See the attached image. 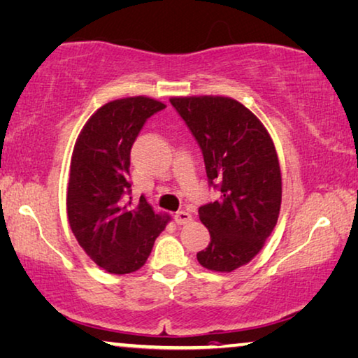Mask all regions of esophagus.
I'll return each instance as SVG.
<instances>
[{"label": "esophagus", "mask_w": 358, "mask_h": 358, "mask_svg": "<svg viewBox=\"0 0 358 358\" xmlns=\"http://www.w3.org/2000/svg\"><path fill=\"white\" fill-rule=\"evenodd\" d=\"M174 221L178 225H185L192 221V214L187 211H178L174 214Z\"/></svg>", "instance_id": "esophagus-1"}]
</instances>
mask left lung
Returning <instances> with one entry per match:
<instances>
[{
	"instance_id": "8db88e82",
	"label": "left lung",
	"mask_w": 358,
	"mask_h": 358,
	"mask_svg": "<svg viewBox=\"0 0 358 358\" xmlns=\"http://www.w3.org/2000/svg\"><path fill=\"white\" fill-rule=\"evenodd\" d=\"M201 148L219 200L200 206L211 241L196 259L232 272L262 250L282 205V173L267 129L243 103L221 96L169 99Z\"/></svg>"
}]
</instances>
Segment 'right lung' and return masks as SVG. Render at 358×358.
Listing matches in <instances>:
<instances>
[{
	"label": "right lung",
	"instance_id": "1",
	"mask_svg": "<svg viewBox=\"0 0 358 358\" xmlns=\"http://www.w3.org/2000/svg\"><path fill=\"white\" fill-rule=\"evenodd\" d=\"M164 103L137 96L112 101L87 120L76 139L67 190L76 241L110 273L139 271L169 221L144 196L131 200V148L142 126Z\"/></svg>",
	"mask_w": 358,
	"mask_h": 358
}]
</instances>
